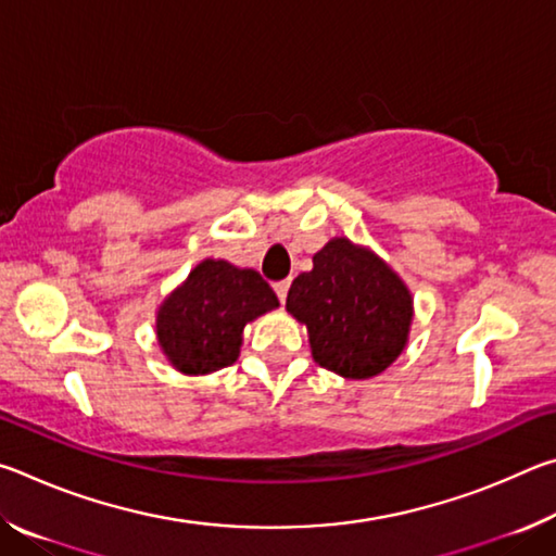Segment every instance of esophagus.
<instances>
[{
    "label": "esophagus",
    "instance_id": "obj_1",
    "mask_svg": "<svg viewBox=\"0 0 556 556\" xmlns=\"http://www.w3.org/2000/svg\"><path fill=\"white\" fill-rule=\"evenodd\" d=\"M275 294H277V299L281 301V304H285L287 294H289V281H287V279H285V281H277V285H275Z\"/></svg>",
    "mask_w": 556,
    "mask_h": 556
}]
</instances>
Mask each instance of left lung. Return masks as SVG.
I'll use <instances>...</instances> for the list:
<instances>
[{"instance_id":"1","label":"left lung","mask_w":556,"mask_h":556,"mask_svg":"<svg viewBox=\"0 0 556 556\" xmlns=\"http://www.w3.org/2000/svg\"><path fill=\"white\" fill-rule=\"evenodd\" d=\"M287 312L308 328L314 361L343 378L365 380L402 353L412 296L372 252L336 238L314 255V269L291 281Z\"/></svg>"}]
</instances>
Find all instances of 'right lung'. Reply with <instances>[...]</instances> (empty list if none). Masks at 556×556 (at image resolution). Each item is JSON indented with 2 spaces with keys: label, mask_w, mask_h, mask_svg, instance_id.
I'll list each match as a JSON object with an SVG mask.
<instances>
[{
  "label": "right lung",
  "mask_w": 556,
  "mask_h": 556,
  "mask_svg": "<svg viewBox=\"0 0 556 556\" xmlns=\"http://www.w3.org/2000/svg\"><path fill=\"white\" fill-rule=\"evenodd\" d=\"M275 306L277 294L255 269L205 260L159 308V345L188 375L228 368L238 361L244 324Z\"/></svg>",
  "instance_id": "obj_1"
}]
</instances>
